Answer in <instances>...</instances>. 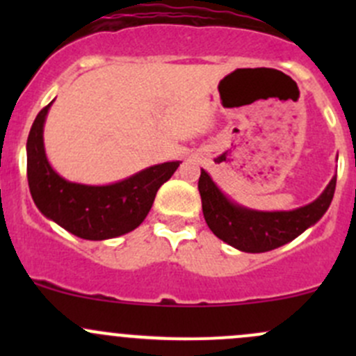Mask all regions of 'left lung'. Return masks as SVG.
Listing matches in <instances>:
<instances>
[{
    "mask_svg": "<svg viewBox=\"0 0 356 356\" xmlns=\"http://www.w3.org/2000/svg\"><path fill=\"white\" fill-rule=\"evenodd\" d=\"M198 189L201 208L210 231L227 245L246 253H264L293 241L318 222L331 204L336 175L317 200L291 211H258L239 207L201 170Z\"/></svg>",
    "mask_w": 356,
    "mask_h": 356,
    "instance_id": "8db88e82",
    "label": "left lung"
}]
</instances>
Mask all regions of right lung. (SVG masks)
<instances>
[{
    "instance_id": "obj_1",
    "label": "right lung",
    "mask_w": 356,
    "mask_h": 356,
    "mask_svg": "<svg viewBox=\"0 0 356 356\" xmlns=\"http://www.w3.org/2000/svg\"><path fill=\"white\" fill-rule=\"evenodd\" d=\"M51 103L39 111L27 138V181L35 207L60 227L89 241L134 231L181 161L153 165L108 186L68 182L53 170L44 152L42 127Z\"/></svg>"
}]
</instances>
